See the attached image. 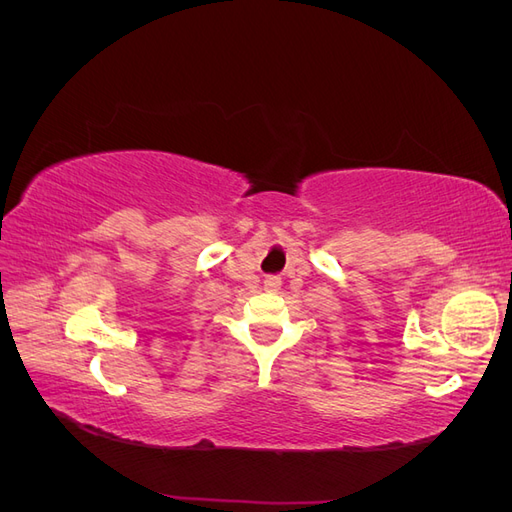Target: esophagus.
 I'll use <instances>...</instances> for the list:
<instances>
[{
	"instance_id": "obj_1",
	"label": "esophagus",
	"mask_w": 512,
	"mask_h": 512,
	"mask_svg": "<svg viewBox=\"0 0 512 512\" xmlns=\"http://www.w3.org/2000/svg\"><path fill=\"white\" fill-rule=\"evenodd\" d=\"M280 284H282V282H280V277H275V275H269L267 280H265V288H267V290H271V292L280 288Z\"/></svg>"
}]
</instances>
